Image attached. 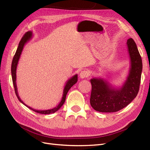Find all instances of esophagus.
I'll list each match as a JSON object with an SVG mask.
<instances>
[{
  "label": "esophagus",
  "instance_id": "obj_1",
  "mask_svg": "<svg viewBox=\"0 0 150 150\" xmlns=\"http://www.w3.org/2000/svg\"><path fill=\"white\" fill-rule=\"evenodd\" d=\"M89 76V72L88 71H83L80 72L79 76L81 78H88V77Z\"/></svg>",
  "mask_w": 150,
  "mask_h": 150
}]
</instances>
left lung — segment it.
<instances>
[{
  "label": "left lung",
  "mask_w": 150,
  "mask_h": 150,
  "mask_svg": "<svg viewBox=\"0 0 150 150\" xmlns=\"http://www.w3.org/2000/svg\"><path fill=\"white\" fill-rule=\"evenodd\" d=\"M127 46L130 68L128 76L121 87H112L108 81L103 78H94L90 80L92 85L90 104L96 111H118L128 106L137 96L142 72V59L132 38L127 40Z\"/></svg>",
  "instance_id": "8db88e82"
}]
</instances>
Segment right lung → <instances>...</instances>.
Returning <instances> with one entry per match:
<instances>
[{"label": "right lung", "instance_id": "1", "mask_svg": "<svg viewBox=\"0 0 150 150\" xmlns=\"http://www.w3.org/2000/svg\"><path fill=\"white\" fill-rule=\"evenodd\" d=\"M32 37H33V33H32V32L31 31L27 32V33L24 35L23 37H22V38L21 39V41L19 44V46H18V47L17 49L16 52L14 56H13V60L12 62V66H11V73H12V82H13V86H14L15 93H16V96H17L18 99L19 100V101L23 104H24V105L26 106L28 108H29V109H30L31 110H33L38 113H40V114H44V115L51 114V113H54L59 110V109L61 108V106L63 105V104L64 103V102L66 101V95H67V92L69 91V90L70 89V88L72 87V86L74 84H75L77 83V81H78V74L74 75L72 77V78H71L69 79H68L67 81L66 85L64 86V90H63V94H62L61 101L59 103V104L57 106H56L55 108H54L52 109H50V110H35V109H34L33 108H30V107L28 106V105H26V104L21 100V99L20 98V97L19 96V94H18V91H17V84H16V70H17L18 62H19V60L20 59L22 50H23L24 45L28 41H29L30 39L32 38Z\"/></svg>", "mask_w": 150, "mask_h": 150}]
</instances>
